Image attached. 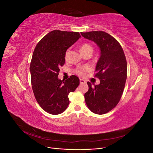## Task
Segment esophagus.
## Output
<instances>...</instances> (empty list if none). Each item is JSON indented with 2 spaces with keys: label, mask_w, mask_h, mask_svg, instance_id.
<instances>
[{
  "label": "esophagus",
  "mask_w": 153,
  "mask_h": 153,
  "mask_svg": "<svg viewBox=\"0 0 153 153\" xmlns=\"http://www.w3.org/2000/svg\"><path fill=\"white\" fill-rule=\"evenodd\" d=\"M86 82L84 80H83V79H80V84H84V83H85Z\"/></svg>",
  "instance_id": "esophagus-1"
}]
</instances>
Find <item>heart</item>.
<instances>
[{
  "label": "heart",
  "instance_id": "b5f03b06",
  "mask_svg": "<svg viewBox=\"0 0 153 153\" xmlns=\"http://www.w3.org/2000/svg\"><path fill=\"white\" fill-rule=\"evenodd\" d=\"M92 51H93V48H92V46L88 43H85L83 44L81 47H80V52L81 53H85V52H90L92 53ZM68 53H69V50H67L66 52V58L68 56ZM89 71V68L87 67H82V68H79L76 69L75 70V73L78 75L79 76H84L85 75V73Z\"/></svg>",
  "mask_w": 153,
  "mask_h": 153
}]
</instances>
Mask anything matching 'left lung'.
I'll list each match as a JSON object with an SVG mask.
<instances>
[{
    "instance_id": "left-lung-1",
    "label": "left lung",
    "mask_w": 153,
    "mask_h": 153,
    "mask_svg": "<svg viewBox=\"0 0 153 153\" xmlns=\"http://www.w3.org/2000/svg\"><path fill=\"white\" fill-rule=\"evenodd\" d=\"M98 46L101 55L96 64L95 77L99 85L92 86L84 97L87 106L94 114L102 115L115 107L121 98L127 78V62L123 48L114 37L103 31L81 32Z\"/></svg>"
}]
</instances>
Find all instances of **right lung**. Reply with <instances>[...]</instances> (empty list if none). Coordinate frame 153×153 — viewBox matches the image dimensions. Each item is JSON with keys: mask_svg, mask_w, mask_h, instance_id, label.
<instances>
[{"mask_svg": "<svg viewBox=\"0 0 153 153\" xmlns=\"http://www.w3.org/2000/svg\"><path fill=\"white\" fill-rule=\"evenodd\" d=\"M78 32L54 30L37 44L30 64L32 91L36 101L46 112L62 113L69 103L68 94L80 84L76 76L65 81L58 78L60 66L65 63L66 52L80 38Z\"/></svg>", "mask_w": 153, "mask_h": 153, "instance_id": "obj_1", "label": "right lung"}]
</instances>
